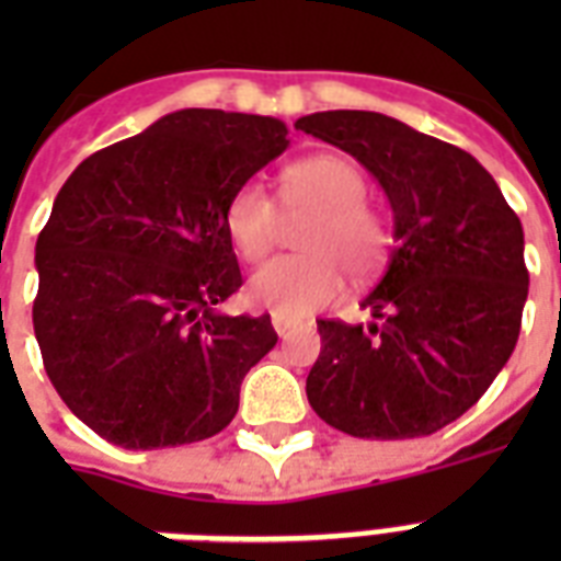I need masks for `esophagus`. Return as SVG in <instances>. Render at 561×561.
<instances>
[{"instance_id": "34e87169", "label": "esophagus", "mask_w": 561, "mask_h": 561, "mask_svg": "<svg viewBox=\"0 0 561 561\" xmlns=\"http://www.w3.org/2000/svg\"><path fill=\"white\" fill-rule=\"evenodd\" d=\"M273 329H276L279 337H288V334L297 329V323H294V320H285V317H273Z\"/></svg>"}]
</instances>
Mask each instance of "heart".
I'll return each mask as SVG.
<instances>
[{
    "mask_svg": "<svg viewBox=\"0 0 561 561\" xmlns=\"http://www.w3.org/2000/svg\"><path fill=\"white\" fill-rule=\"evenodd\" d=\"M367 178L343 153H314L282 171L279 201L285 215H311L297 238L299 255L267 264L250 279V306L276 317L311 314L343 288V271L364 279L381 267L390 227L367 203ZM236 253L264 262L279 236V209L262 183L232 192L224 211Z\"/></svg>",
    "mask_w": 561,
    "mask_h": 561,
    "instance_id": "1",
    "label": "heart"
}]
</instances>
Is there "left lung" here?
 Instances as JSON below:
<instances>
[{
    "label": "left lung",
    "mask_w": 561,
    "mask_h": 561,
    "mask_svg": "<svg viewBox=\"0 0 561 561\" xmlns=\"http://www.w3.org/2000/svg\"><path fill=\"white\" fill-rule=\"evenodd\" d=\"M297 130L381 183L396 238L364 299L373 323L317 320L308 401L360 439L434 434L478 404L513 355L530 285L522 220L471 153L390 116L325 110Z\"/></svg>",
    "instance_id": "obj_1"
}]
</instances>
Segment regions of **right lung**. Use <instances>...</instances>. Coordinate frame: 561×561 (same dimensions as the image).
Returning <instances> with one entry per match:
<instances>
[{
    "instance_id": "1",
    "label": "right lung",
    "mask_w": 561,
    "mask_h": 561,
    "mask_svg": "<svg viewBox=\"0 0 561 561\" xmlns=\"http://www.w3.org/2000/svg\"><path fill=\"white\" fill-rule=\"evenodd\" d=\"M285 136L271 116L178 110L87 157L57 192L34 255V334L57 396L107 443L209 439L279 341L271 314L215 306L241 288L229 197Z\"/></svg>"
}]
</instances>
